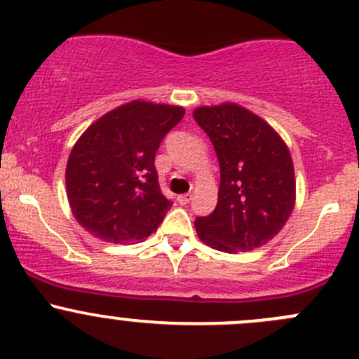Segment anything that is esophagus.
I'll use <instances>...</instances> for the list:
<instances>
[{
    "instance_id": "obj_1",
    "label": "esophagus",
    "mask_w": 359,
    "mask_h": 359,
    "mask_svg": "<svg viewBox=\"0 0 359 359\" xmlns=\"http://www.w3.org/2000/svg\"><path fill=\"white\" fill-rule=\"evenodd\" d=\"M191 200H193V194L187 193V194H180V196H177V201L180 203V205H187Z\"/></svg>"
}]
</instances>
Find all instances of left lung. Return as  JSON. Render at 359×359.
Wrapping results in <instances>:
<instances>
[{
	"label": "left lung",
	"mask_w": 359,
	"mask_h": 359,
	"mask_svg": "<svg viewBox=\"0 0 359 359\" xmlns=\"http://www.w3.org/2000/svg\"><path fill=\"white\" fill-rule=\"evenodd\" d=\"M220 165L217 206L194 220L198 238L226 253L250 252L273 240L295 206V170L280 133L234 102L193 112Z\"/></svg>",
	"instance_id": "1"
}]
</instances>
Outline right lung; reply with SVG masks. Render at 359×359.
Segmentation results:
<instances>
[{"instance_id":"right-lung-1","label":"right lung","mask_w":359,"mask_h":359,"mask_svg":"<svg viewBox=\"0 0 359 359\" xmlns=\"http://www.w3.org/2000/svg\"><path fill=\"white\" fill-rule=\"evenodd\" d=\"M184 114L182 106L137 99L81 133L67 159L66 193L83 229L114 245L137 243L158 229L172 203L159 189L154 156Z\"/></svg>"}]
</instances>
